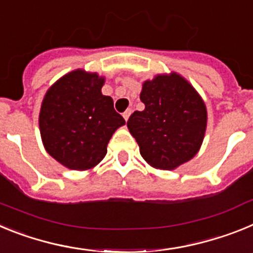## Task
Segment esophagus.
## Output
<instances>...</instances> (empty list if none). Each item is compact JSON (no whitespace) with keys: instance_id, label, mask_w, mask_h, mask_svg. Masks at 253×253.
Wrapping results in <instances>:
<instances>
[{"instance_id":"esophagus-1","label":"esophagus","mask_w":253,"mask_h":253,"mask_svg":"<svg viewBox=\"0 0 253 253\" xmlns=\"http://www.w3.org/2000/svg\"><path fill=\"white\" fill-rule=\"evenodd\" d=\"M130 114H131V110L130 109H128V110H125L124 113H123V118H124L125 120H128L129 116H130Z\"/></svg>"}]
</instances>
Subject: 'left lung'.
Segmentation results:
<instances>
[{"mask_svg":"<svg viewBox=\"0 0 253 253\" xmlns=\"http://www.w3.org/2000/svg\"><path fill=\"white\" fill-rule=\"evenodd\" d=\"M144 110L129 118V131L142 157L156 169H173L198 153L207 129V107L181 77L157 76L143 84Z\"/></svg>","mask_w":253,"mask_h":253,"instance_id":"1","label":"left lung"}]
</instances>
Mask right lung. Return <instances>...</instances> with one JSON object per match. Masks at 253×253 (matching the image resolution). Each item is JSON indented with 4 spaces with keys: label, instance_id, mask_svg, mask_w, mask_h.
I'll return each mask as SVG.
<instances>
[{
    "label": "right lung",
    "instance_id": "1",
    "mask_svg": "<svg viewBox=\"0 0 253 253\" xmlns=\"http://www.w3.org/2000/svg\"><path fill=\"white\" fill-rule=\"evenodd\" d=\"M104 78L77 69L62 77L46 92L39 115L46 152L71 169L96 166L107 143L125 120L101 93Z\"/></svg>",
    "mask_w": 253,
    "mask_h": 253
}]
</instances>
